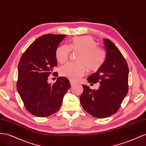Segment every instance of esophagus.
I'll return each mask as SVG.
<instances>
[{
  "label": "esophagus",
  "mask_w": 146,
  "mask_h": 146,
  "mask_svg": "<svg viewBox=\"0 0 146 146\" xmlns=\"http://www.w3.org/2000/svg\"><path fill=\"white\" fill-rule=\"evenodd\" d=\"M70 84H71V86H72V87H74V86L76 85L77 84H76V83L72 81H70Z\"/></svg>",
  "instance_id": "esophagus-1"
}]
</instances>
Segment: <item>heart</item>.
I'll return each mask as SVG.
<instances>
[{"label":"heart","instance_id":"obj_1","mask_svg":"<svg viewBox=\"0 0 146 146\" xmlns=\"http://www.w3.org/2000/svg\"><path fill=\"white\" fill-rule=\"evenodd\" d=\"M70 49L79 52L76 56V63L66 64L62 66L60 73L62 76L76 81L86 72V67L89 72H96L103 65L105 60V52L97 46L92 37L88 35L76 36L71 40L70 44H62L57 48L56 52V59L60 64L67 60Z\"/></svg>","mask_w":146,"mask_h":146}]
</instances>
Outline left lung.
<instances>
[{"label": "left lung", "mask_w": 146, "mask_h": 146, "mask_svg": "<svg viewBox=\"0 0 146 146\" xmlns=\"http://www.w3.org/2000/svg\"><path fill=\"white\" fill-rule=\"evenodd\" d=\"M106 58L96 73L87 81L90 84L100 82L98 89L92 90L82 85L80 96L81 106L87 112L96 118H105L117 112L128 90V66L117 47L105 38Z\"/></svg>", "instance_id": "left-lung-1"}]
</instances>
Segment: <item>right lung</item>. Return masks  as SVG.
Returning a JSON list of instances; mask_svg holds the SVG:
<instances>
[{"mask_svg": "<svg viewBox=\"0 0 146 146\" xmlns=\"http://www.w3.org/2000/svg\"><path fill=\"white\" fill-rule=\"evenodd\" d=\"M66 35L46 34L33 42L18 64L17 90L27 110L44 117L60 109L65 94L70 88L65 77L57 78L51 84L48 76L57 65L56 52Z\"/></svg>", "mask_w": 146, "mask_h": 146, "instance_id": "1", "label": "right lung"}]
</instances>
